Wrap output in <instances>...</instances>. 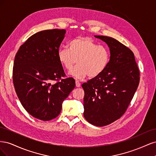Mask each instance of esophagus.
<instances>
[{
	"instance_id": "esophagus-1",
	"label": "esophagus",
	"mask_w": 156,
	"mask_h": 156,
	"mask_svg": "<svg viewBox=\"0 0 156 156\" xmlns=\"http://www.w3.org/2000/svg\"><path fill=\"white\" fill-rule=\"evenodd\" d=\"M75 84H76V87H81V83H80L79 81H77V80H76V81H75Z\"/></svg>"
}]
</instances>
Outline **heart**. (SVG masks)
I'll return each mask as SVG.
<instances>
[{"label": "heart", "mask_w": 156, "mask_h": 156, "mask_svg": "<svg viewBox=\"0 0 156 156\" xmlns=\"http://www.w3.org/2000/svg\"><path fill=\"white\" fill-rule=\"evenodd\" d=\"M60 64L66 70L77 65L69 72L76 79L88 76L94 78L101 74L110 61V52L105 46L99 45L90 37H77L71 40L68 48H60L58 51Z\"/></svg>", "instance_id": "heart-1"}]
</instances>
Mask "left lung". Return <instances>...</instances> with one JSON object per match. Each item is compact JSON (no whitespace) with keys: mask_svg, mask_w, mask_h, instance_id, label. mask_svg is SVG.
Segmentation results:
<instances>
[{"mask_svg":"<svg viewBox=\"0 0 156 156\" xmlns=\"http://www.w3.org/2000/svg\"><path fill=\"white\" fill-rule=\"evenodd\" d=\"M95 37L108 45L110 61L101 74L82 84L83 115L89 123L101 127L124 114L139 86L140 73L130 49L111 37Z\"/></svg>","mask_w":156,"mask_h":156,"instance_id":"1","label":"left lung"}]
</instances>
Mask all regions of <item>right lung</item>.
Here are the masks:
<instances>
[{
    "label": "right lung",
    "mask_w": 156,
    "mask_h": 156,
    "mask_svg": "<svg viewBox=\"0 0 156 156\" xmlns=\"http://www.w3.org/2000/svg\"><path fill=\"white\" fill-rule=\"evenodd\" d=\"M66 30L51 29L33 34L20 48L13 67V83L19 100L30 115L48 121L58 116L62 103L75 87L66 78L58 51Z\"/></svg>",
    "instance_id": "add662e5"
}]
</instances>
